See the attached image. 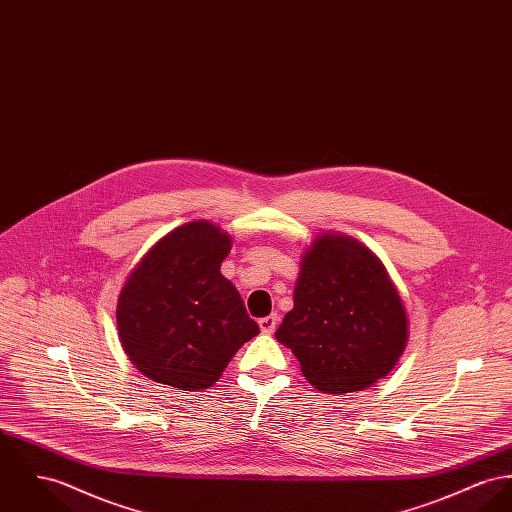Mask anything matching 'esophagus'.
Segmentation results:
<instances>
[{
    "instance_id": "obj_1",
    "label": "esophagus",
    "mask_w": 512,
    "mask_h": 512,
    "mask_svg": "<svg viewBox=\"0 0 512 512\" xmlns=\"http://www.w3.org/2000/svg\"><path fill=\"white\" fill-rule=\"evenodd\" d=\"M277 320H279L277 314H270V316H266V318H260V320H258V326H260L262 334H273L275 328H277Z\"/></svg>"
}]
</instances>
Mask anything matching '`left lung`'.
I'll list each match as a JSON object with an SVG mask.
<instances>
[{
  "label": "left lung",
  "instance_id": "obj_1",
  "mask_svg": "<svg viewBox=\"0 0 512 512\" xmlns=\"http://www.w3.org/2000/svg\"><path fill=\"white\" fill-rule=\"evenodd\" d=\"M293 310L275 332L308 382L330 394L388 375L408 341V316L390 275L359 240L322 233L307 248Z\"/></svg>",
  "mask_w": 512,
  "mask_h": 512
}]
</instances>
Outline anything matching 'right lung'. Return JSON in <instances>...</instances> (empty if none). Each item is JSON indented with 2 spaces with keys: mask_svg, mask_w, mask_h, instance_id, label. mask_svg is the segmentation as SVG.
I'll return each mask as SVG.
<instances>
[{
  "mask_svg": "<svg viewBox=\"0 0 512 512\" xmlns=\"http://www.w3.org/2000/svg\"><path fill=\"white\" fill-rule=\"evenodd\" d=\"M233 240L209 221L176 227L128 275L116 307L120 343L137 371L178 390L213 386L260 328L221 275Z\"/></svg>",
  "mask_w": 512,
  "mask_h": 512,
  "instance_id": "1",
  "label": "right lung"
}]
</instances>
